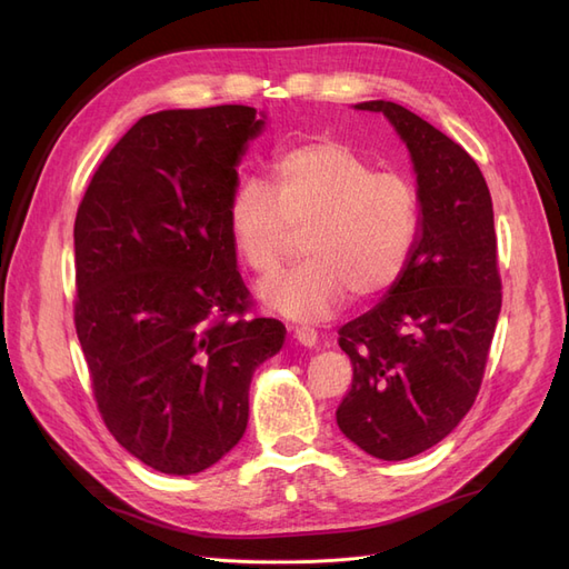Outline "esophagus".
I'll use <instances>...</instances> for the list:
<instances>
[{
    "mask_svg": "<svg viewBox=\"0 0 569 569\" xmlns=\"http://www.w3.org/2000/svg\"><path fill=\"white\" fill-rule=\"evenodd\" d=\"M295 339L301 343V347H316L318 343V330L311 325H297L295 327Z\"/></svg>",
    "mask_w": 569,
    "mask_h": 569,
    "instance_id": "esophagus-1",
    "label": "esophagus"
}]
</instances>
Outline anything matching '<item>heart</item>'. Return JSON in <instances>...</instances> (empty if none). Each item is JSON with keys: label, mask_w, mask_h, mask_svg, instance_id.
<instances>
[{"label": "heart", "mask_w": 569, "mask_h": 569, "mask_svg": "<svg viewBox=\"0 0 569 569\" xmlns=\"http://www.w3.org/2000/svg\"><path fill=\"white\" fill-rule=\"evenodd\" d=\"M239 258L258 274L278 270L301 232L303 261L261 284L263 301L295 320L382 297L401 278L420 232L412 182L375 170L349 144L320 140L272 161L268 184L244 180L228 206Z\"/></svg>", "instance_id": "obj_1"}]
</instances>
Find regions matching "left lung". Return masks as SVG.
<instances>
[{
	"label": "left lung",
	"instance_id": "1",
	"mask_svg": "<svg viewBox=\"0 0 569 569\" xmlns=\"http://www.w3.org/2000/svg\"><path fill=\"white\" fill-rule=\"evenodd\" d=\"M382 111L410 149L422 232L389 297L339 330L353 366L337 425L382 460L432 449L465 418L485 377L501 313L493 206L475 159L393 101Z\"/></svg>",
	"mask_w": 569,
	"mask_h": 569
}]
</instances>
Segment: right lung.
Segmentation results:
<instances>
[{
  "label": "right lung",
  "mask_w": 569,
  "mask_h": 569,
  "mask_svg": "<svg viewBox=\"0 0 569 569\" xmlns=\"http://www.w3.org/2000/svg\"><path fill=\"white\" fill-rule=\"evenodd\" d=\"M256 109L159 111L99 163L76 216V332L99 416L149 468L194 475L242 439L284 325L253 311L228 206Z\"/></svg>",
  "instance_id": "obj_1"
}]
</instances>
